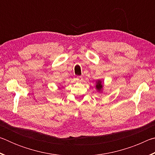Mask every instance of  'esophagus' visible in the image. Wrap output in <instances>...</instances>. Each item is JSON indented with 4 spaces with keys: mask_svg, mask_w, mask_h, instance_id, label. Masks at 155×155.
I'll use <instances>...</instances> for the list:
<instances>
[{
    "mask_svg": "<svg viewBox=\"0 0 155 155\" xmlns=\"http://www.w3.org/2000/svg\"><path fill=\"white\" fill-rule=\"evenodd\" d=\"M77 80L78 82H81V81H83V77H81V76H78V77H77Z\"/></svg>",
    "mask_w": 155,
    "mask_h": 155,
    "instance_id": "34e87169",
    "label": "esophagus"
}]
</instances>
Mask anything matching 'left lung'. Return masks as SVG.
Returning a JSON list of instances; mask_svg holds the SVG:
<instances>
[{
  "mask_svg": "<svg viewBox=\"0 0 155 155\" xmlns=\"http://www.w3.org/2000/svg\"><path fill=\"white\" fill-rule=\"evenodd\" d=\"M96 89L98 92H102V90H103V84L102 83V81L101 80L96 81Z\"/></svg>",
  "mask_w": 155,
  "mask_h": 155,
  "instance_id": "left-lung-1",
  "label": "left lung"
}]
</instances>
